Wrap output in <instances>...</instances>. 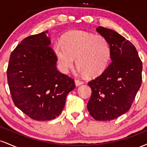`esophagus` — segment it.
<instances>
[{"mask_svg": "<svg viewBox=\"0 0 147 147\" xmlns=\"http://www.w3.org/2000/svg\"><path fill=\"white\" fill-rule=\"evenodd\" d=\"M75 83L76 86H80V85H82V84H83L84 82H82V81L79 80V79H75Z\"/></svg>", "mask_w": 147, "mask_h": 147, "instance_id": "obj_1", "label": "esophagus"}]
</instances>
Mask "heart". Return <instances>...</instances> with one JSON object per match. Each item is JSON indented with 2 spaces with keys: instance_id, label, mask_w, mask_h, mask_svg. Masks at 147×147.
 Returning a JSON list of instances; mask_svg holds the SVG:
<instances>
[{
  "instance_id": "obj_1",
  "label": "heart",
  "mask_w": 147,
  "mask_h": 147,
  "mask_svg": "<svg viewBox=\"0 0 147 147\" xmlns=\"http://www.w3.org/2000/svg\"><path fill=\"white\" fill-rule=\"evenodd\" d=\"M54 52L61 70L67 72L73 66L75 59L82 75L97 77L105 70L111 58V48L102 36L80 30L66 33L62 43L56 42Z\"/></svg>"
}]
</instances>
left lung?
<instances>
[{
	"mask_svg": "<svg viewBox=\"0 0 147 147\" xmlns=\"http://www.w3.org/2000/svg\"><path fill=\"white\" fill-rule=\"evenodd\" d=\"M96 30L109 42L112 62L88 83L92 95L87 108L96 120H112L132 105L141 86L142 63L136 47L122 35L104 27Z\"/></svg>",
	"mask_w": 147,
	"mask_h": 147,
	"instance_id": "obj_1",
	"label": "left lung"
}]
</instances>
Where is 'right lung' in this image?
<instances>
[{
  "instance_id": "right-lung-1",
  "label": "right lung",
  "mask_w": 147,
  "mask_h": 147,
  "mask_svg": "<svg viewBox=\"0 0 147 147\" xmlns=\"http://www.w3.org/2000/svg\"><path fill=\"white\" fill-rule=\"evenodd\" d=\"M48 32L24 38L11 52L7 70L15 106L37 121L59 116L67 95L75 88L73 79L57 70Z\"/></svg>"
}]
</instances>
